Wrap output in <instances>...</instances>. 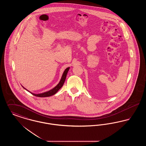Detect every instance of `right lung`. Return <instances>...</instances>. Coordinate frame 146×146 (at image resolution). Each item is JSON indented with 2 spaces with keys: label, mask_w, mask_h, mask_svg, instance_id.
Here are the masks:
<instances>
[{
  "label": "right lung",
  "mask_w": 146,
  "mask_h": 146,
  "mask_svg": "<svg viewBox=\"0 0 146 146\" xmlns=\"http://www.w3.org/2000/svg\"><path fill=\"white\" fill-rule=\"evenodd\" d=\"M70 67H68L67 68L66 70H64L62 76L61 77V79L59 82V83L56 86L55 88H54L53 89H52L51 90L48 91H46V92H43L42 94H34V93H32L31 92H30L29 91H28V90H27L26 88H25L23 86H22L25 90L29 92L30 93H31L33 95L35 96H37V97H49V96H52L54 95H55L56 93L62 87L63 85L65 82V80H66V76H67V73L68 72V70H70Z\"/></svg>",
  "instance_id": "right-lung-1"
}]
</instances>
